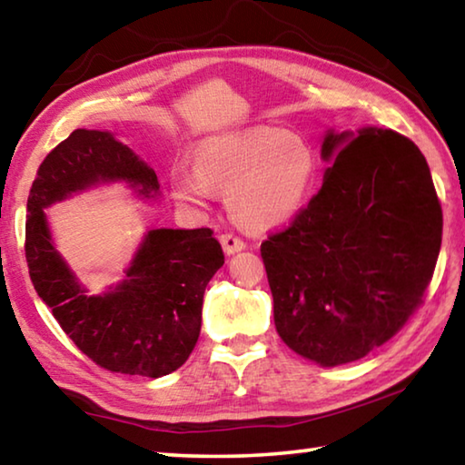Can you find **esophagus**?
<instances>
[{"mask_svg":"<svg viewBox=\"0 0 465 465\" xmlns=\"http://www.w3.org/2000/svg\"><path fill=\"white\" fill-rule=\"evenodd\" d=\"M219 242H222L225 256H233L246 248V243H243L240 238H235V235H232V233H223L222 238H219Z\"/></svg>","mask_w":465,"mask_h":465,"instance_id":"esophagus-1","label":"esophagus"}]
</instances>
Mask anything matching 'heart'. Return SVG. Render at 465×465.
<instances>
[{"label":"heart","instance_id":"heart-1","mask_svg":"<svg viewBox=\"0 0 465 465\" xmlns=\"http://www.w3.org/2000/svg\"><path fill=\"white\" fill-rule=\"evenodd\" d=\"M318 172L313 147L293 131L248 127L203 137L193 149V172L174 170L170 193L184 209L207 211L225 193L232 222L264 233L293 222Z\"/></svg>","mask_w":465,"mask_h":465}]
</instances>
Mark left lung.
Segmentation results:
<instances>
[{
  "mask_svg": "<svg viewBox=\"0 0 465 465\" xmlns=\"http://www.w3.org/2000/svg\"><path fill=\"white\" fill-rule=\"evenodd\" d=\"M320 155V193L261 254L281 341L336 367L388 342L422 302L443 213L427 160L398 133L328 129Z\"/></svg>",
  "mask_w": 465,
  "mask_h": 465,
  "instance_id": "left-lung-1",
  "label": "left lung"
}]
</instances>
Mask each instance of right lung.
<instances>
[{
    "label": "right lung",
    "mask_w": 465,
    "mask_h": 465,
    "mask_svg": "<svg viewBox=\"0 0 465 465\" xmlns=\"http://www.w3.org/2000/svg\"><path fill=\"white\" fill-rule=\"evenodd\" d=\"M106 184H124L141 201L162 194L153 168L110 131L75 129L45 157L26 204L30 279L63 332L94 363L157 380L191 357L204 287L223 266V250L209 227L147 230L124 279L90 293L54 246L45 209Z\"/></svg>",
    "instance_id": "1"
}]
</instances>
